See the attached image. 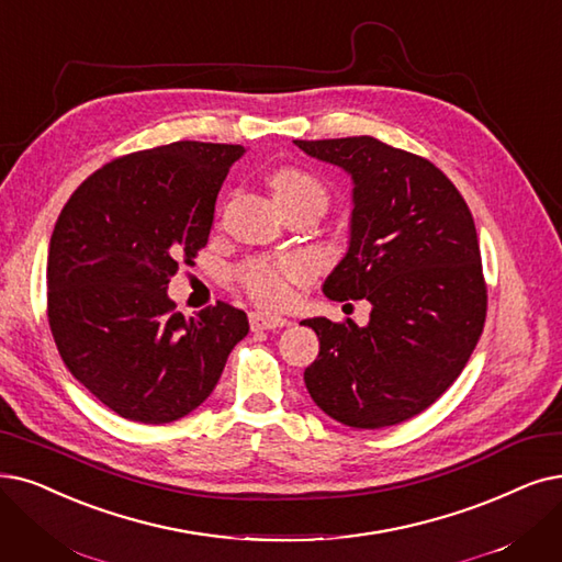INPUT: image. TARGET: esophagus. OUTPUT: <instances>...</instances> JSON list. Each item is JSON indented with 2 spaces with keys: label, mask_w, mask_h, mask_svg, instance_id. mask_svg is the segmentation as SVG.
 <instances>
[{
  "label": "esophagus",
  "mask_w": 562,
  "mask_h": 562,
  "mask_svg": "<svg viewBox=\"0 0 562 562\" xmlns=\"http://www.w3.org/2000/svg\"><path fill=\"white\" fill-rule=\"evenodd\" d=\"M251 329H279V327H285L290 325L288 318H281V316H272V313H262V311H254L251 316Z\"/></svg>",
  "instance_id": "1"
}]
</instances>
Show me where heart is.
<instances>
[{
	"label": "heart",
	"mask_w": 562,
	"mask_h": 562,
	"mask_svg": "<svg viewBox=\"0 0 562 562\" xmlns=\"http://www.w3.org/2000/svg\"><path fill=\"white\" fill-rule=\"evenodd\" d=\"M274 200L279 205L297 203V200H316L325 207V187L316 177L300 168H279L269 177ZM311 277V267L302 258L254 260L241 269V285L262 306H285L293 300V288Z\"/></svg>",
	"instance_id": "b5f03b06"
}]
</instances>
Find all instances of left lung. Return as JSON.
<instances>
[{"label":"left lung","instance_id":"8db88e82","mask_svg":"<svg viewBox=\"0 0 562 562\" xmlns=\"http://www.w3.org/2000/svg\"><path fill=\"white\" fill-rule=\"evenodd\" d=\"M352 182L348 249L323 281L329 300H367L369 323L306 318L318 334L304 383L352 429L419 415L450 387L486 318L480 241L457 187L431 161L371 136L295 140Z\"/></svg>","mask_w":562,"mask_h":562}]
</instances>
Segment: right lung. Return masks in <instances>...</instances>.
Listing matches in <instances>:
<instances>
[{"label": "right lung", "instance_id": "obj_1", "mask_svg": "<svg viewBox=\"0 0 562 562\" xmlns=\"http://www.w3.org/2000/svg\"><path fill=\"white\" fill-rule=\"evenodd\" d=\"M241 145L179 140L110 161L64 205L48 251V318L64 364L103 406L143 424L193 413L216 387L246 313L187 316L168 297L210 239Z\"/></svg>", "mask_w": 562, "mask_h": 562}]
</instances>
